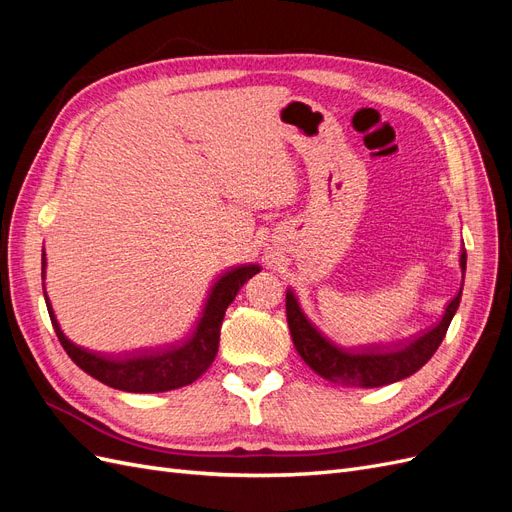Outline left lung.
I'll use <instances>...</instances> for the list:
<instances>
[{"instance_id":"left-lung-1","label":"left lung","mask_w":512,"mask_h":512,"mask_svg":"<svg viewBox=\"0 0 512 512\" xmlns=\"http://www.w3.org/2000/svg\"><path fill=\"white\" fill-rule=\"evenodd\" d=\"M466 250L461 252L459 265L461 273H466ZM463 286V284H461ZM461 301V290L457 297L446 305V312L436 327L423 333L412 342L395 348H363L348 350L329 342L312 322L307 320L299 307L294 292H286V316L290 335L301 359L312 367L318 376L344 386H359V389H376V386L393 384L412 376L421 369L433 352L438 350L448 331L457 307Z\"/></svg>"}]
</instances>
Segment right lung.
Masks as SVG:
<instances>
[{
    "instance_id": "right-lung-1",
    "label": "right lung",
    "mask_w": 512,
    "mask_h": 512,
    "mask_svg": "<svg viewBox=\"0 0 512 512\" xmlns=\"http://www.w3.org/2000/svg\"><path fill=\"white\" fill-rule=\"evenodd\" d=\"M44 271L46 258L42 254V280ZM258 271V265H241L226 271L209 290L207 303L203 307V316H200L194 333L185 339L183 344L147 352H130L126 356L89 352L81 346L72 344L59 327L46 292L44 301L61 346H64L70 359L79 365L85 374L100 380L106 386H113L117 391L164 393L192 384L209 369L215 354H218L220 329L226 307L235 301L239 288Z\"/></svg>"
}]
</instances>
